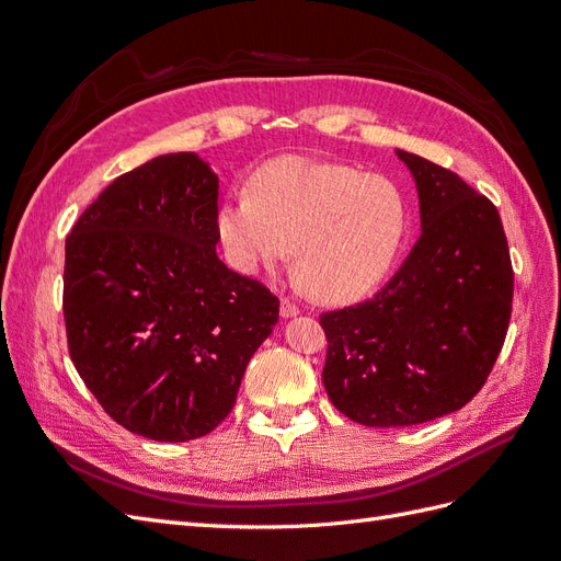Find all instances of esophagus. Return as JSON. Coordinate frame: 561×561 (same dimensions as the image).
Listing matches in <instances>:
<instances>
[{"label":"esophagus","mask_w":561,"mask_h":561,"mask_svg":"<svg viewBox=\"0 0 561 561\" xmlns=\"http://www.w3.org/2000/svg\"><path fill=\"white\" fill-rule=\"evenodd\" d=\"M280 316L283 318H295V316H299V307L293 299H283L280 301Z\"/></svg>","instance_id":"esophagus-1"}]
</instances>
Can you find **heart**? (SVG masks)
Here are the masks:
<instances>
[{
	"label": "heart",
	"instance_id": "1",
	"mask_svg": "<svg viewBox=\"0 0 561 561\" xmlns=\"http://www.w3.org/2000/svg\"><path fill=\"white\" fill-rule=\"evenodd\" d=\"M233 268L257 274L293 260L307 290L325 301L363 297L393 268L407 233L398 186L379 175L307 159L264 165L250 192L215 217Z\"/></svg>",
	"mask_w": 561,
	"mask_h": 561
}]
</instances>
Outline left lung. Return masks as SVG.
Masks as SVG:
<instances>
[{
    "label": "left lung",
    "mask_w": 561,
    "mask_h": 561,
    "mask_svg": "<svg viewBox=\"0 0 561 561\" xmlns=\"http://www.w3.org/2000/svg\"><path fill=\"white\" fill-rule=\"evenodd\" d=\"M396 154L416 182L419 241L375 297L320 316L328 396L371 428L461 410L494 367L513 311L511 250L494 203L443 165Z\"/></svg>",
    "instance_id": "1"
}]
</instances>
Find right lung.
<instances>
[{"instance_id": "obj_1", "label": "right lung", "mask_w": 561, "mask_h": 561, "mask_svg": "<svg viewBox=\"0 0 561 561\" xmlns=\"http://www.w3.org/2000/svg\"><path fill=\"white\" fill-rule=\"evenodd\" d=\"M219 180L194 151L116 178L65 241L67 348L126 431L186 443L222 423L278 297L217 257Z\"/></svg>"}]
</instances>
